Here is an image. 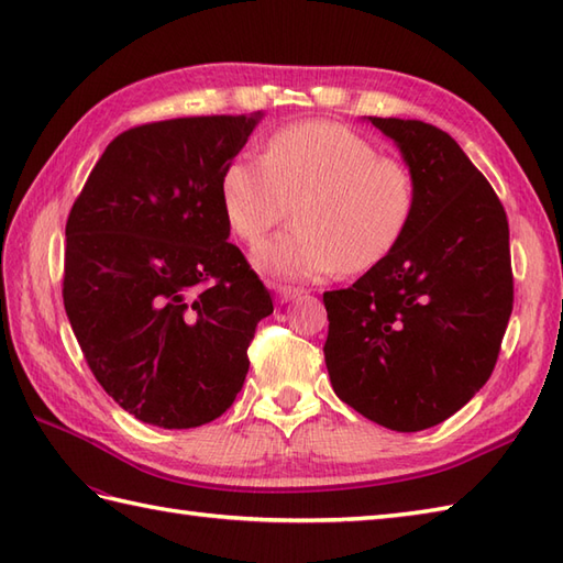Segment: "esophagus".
Instances as JSON below:
<instances>
[{"label":"esophagus","mask_w":563,"mask_h":563,"mask_svg":"<svg viewBox=\"0 0 563 563\" xmlns=\"http://www.w3.org/2000/svg\"><path fill=\"white\" fill-rule=\"evenodd\" d=\"M275 295H278L280 302H290V300H295V297H300L302 290L292 288V285H275Z\"/></svg>","instance_id":"esophagus-1"}]
</instances>
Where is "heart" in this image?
Listing matches in <instances>:
<instances>
[{
	"label": "heart",
	"mask_w": 563,
	"mask_h": 563,
	"mask_svg": "<svg viewBox=\"0 0 563 563\" xmlns=\"http://www.w3.org/2000/svg\"><path fill=\"white\" fill-rule=\"evenodd\" d=\"M224 220L256 244L290 214L297 224L256 249V263L283 278L312 280L343 268L373 271L409 227L416 184L401 159L341 123L285 125L263 159L236 157L220 178Z\"/></svg>",
	"instance_id": "1"
}]
</instances>
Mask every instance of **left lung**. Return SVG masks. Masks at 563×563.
<instances>
[{"instance_id":"left-lung-1","label":"left lung","mask_w":563,"mask_h":563,"mask_svg":"<svg viewBox=\"0 0 563 563\" xmlns=\"http://www.w3.org/2000/svg\"><path fill=\"white\" fill-rule=\"evenodd\" d=\"M404 152L413 218L391 254L324 292L333 391L399 433L438 426L492 377L512 312L508 218L445 130L369 115Z\"/></svg>"}]
</instances>
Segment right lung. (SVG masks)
I'll return each instance as SVG.
<instances>
[{
	"label": "right lung",
	"mask_w": 563,
	"mask_h": 563,
	"mask_svg": "<svg viewBox=\"0 0 563 563\" xmlns=\"http://www.w3.org/2000/svg\"><path fill=\"white\" fill-rule=\"evenodd\" d=\"M258 115H190L118 135L67 218L63 300L118 406L196 428L234 404L273 300L227 242L220 178Z\"/></svg>",
	"instance_id": "obj_1"
}]
</instances>
